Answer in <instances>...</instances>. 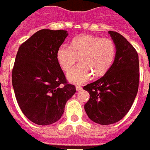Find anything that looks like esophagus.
<instances>
[{
	"label": "esophagus",
	"mask_w": 150,
	"mask_h": 150,
	"mask_svg": "<svg viewBox=\"0 0 150 150\" xmlns=\"http://www.w3.org/2000/svg\"><path fill=\"white\" fill-rule=\"evenodd\" d=\"M76 90L78 92V91H81V90H82V87L81 86H79V85H77V86H76Z\"/></svg>",
	"instance_id": "34e87169"
}]
</instances>
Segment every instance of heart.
<instances>
[{
	"label": "heart",
	"mask_w": 150,
	"mask_h": 150,
	"mask_svg": "<svg viewBox=\"0 0 150 150\" xmlns=\"http://www.w3.org/2000/svg\"><path fill=\"white\" fill-rule=\"evenodd\" d=\"M115 56V45L111 39L82 35L74 38L69 46L62 45L56 58L62 70L69 71L79 58V65L67 74L73 84H84L92 78L103 76L109 70Z\"/></svg>",
	"instance_id": "1"
}]
</instances>
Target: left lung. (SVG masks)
Returning <instances> with one entry per match:
<instances>
[{
    "label": "left lung",
    "mask_w": 150,
    "mask_h": 150,
    "mask_svg": "<svg viewBox=\"0 0 150 150\" xmlns=\"http://www.w3.org/2000/svg\"><path fill=\"white\" fill-rule=\"evenodd\" d=\"M115 45V57L101 78L85 85L90 98L84 110L92 121L100 125L119 122L130 111L139 83L138 53L122 35L109 31Z\"/></svg>",
    "instance_id": "8db88e82"
}]
</instances>
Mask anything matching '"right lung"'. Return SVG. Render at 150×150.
<instances>
[{
	"label": "right lung",
	"instance_id": "add662e5",
	"mask_svg": "<svg viewBox=\"0 0 150 150\" xmlns=\"http://www.w3.org/2000/svg\"><path fill=\"white\" fill-rule=\"evenodd\" d=\"M68 35L64 30L42 29L20 45L12 69V86L23 115L38 125L60 119L76 92L68 84L56 52Z\"/></svg>",
	"mask_w": 150,
	"mask_h": 150
}]
</instances>
